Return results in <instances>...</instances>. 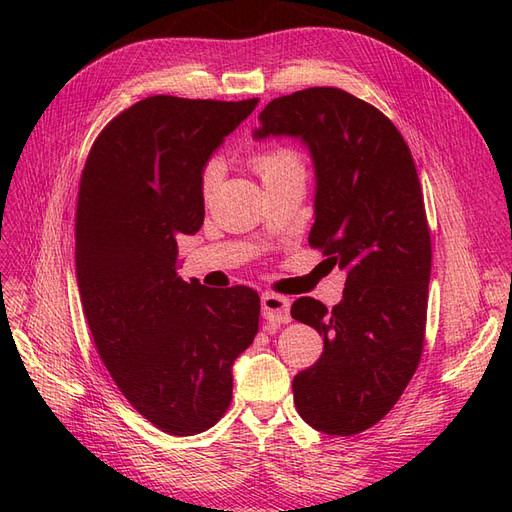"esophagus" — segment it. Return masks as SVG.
<instances>
[{
	"label": "esophagus",
	"mask_w": 512,
	"mask_h": 512,
	"mask_svg": "<svg viewBox=\"0 0 512 512\" xmlns=\"http://www.w3.org/2000/svg\"><path fill=\"white\" fill-rule=\"evenodd\" d=\"M260 309H262V318H267L269 322H277V324L290 322V301L282 297V294H275V292L262 294Z\"/></svg>",
	"instance_id": "obj_1"
}]
</instances>
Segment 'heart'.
Wrapping results in <instances>:
<instances>
[{
    "label": "heart",
    "mask_w": 512,
    "mask_h": 512,
    "mask_svg": "<svg viewBox=\"0 0 512 512\" xmlns=\"http://www.w3.org/2000/svg\"><path fill=\"white\" fill-rule=\"evenodd\" d=\"M254 166L262 179L284 175V173H290V170H303L299 156L290 149L262 151L254 158ZM218 179H220V162H209L205 173H203V194L205 196H209L213 192Z\"/></svg>",
    "instance_id": "b5f03b06"
}]
</instances>
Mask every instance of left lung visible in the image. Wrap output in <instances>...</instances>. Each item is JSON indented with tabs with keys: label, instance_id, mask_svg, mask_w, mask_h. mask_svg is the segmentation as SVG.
I'll return each mask as SVG.
<instances>
[{
	"label": "left lung",
	"instance_id": "left-lung-1",
	"mask_svg": "<svg viewBox=\"0 0 512 512\" xmlns=\"http://www.w3.org/2000/svg\"><path fill=\"white\" fill-rule=\"evenodd\" d=\"M258 119L256 141L290 136L307 147L309 245L346 273L333 309L292 303V318L324 337L320 359L292 380L294 406L316 431L354 436L389 414L423 352L431 239L412 153L389 117L335 87L275 98Z\"/></svg>",
	"mask_w": 512,
	"mask_h": 512
}]
</instances>
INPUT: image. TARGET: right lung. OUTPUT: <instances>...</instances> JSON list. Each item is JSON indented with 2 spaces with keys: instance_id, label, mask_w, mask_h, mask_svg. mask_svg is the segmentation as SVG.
Segmentation results:
<instances>
[{
  "instance_id": "1",
  "label": "right lung",
  "mask_w": 512,
  "mask_h": 512,
  "mask_svg": "<svg viewBox=\"0 0 512 512\" xmlns=\"http://www.w3.org/2000/svg\"><path fill=\"white\" fill-rule=\"evenodd\" d=\"M256 104L145 98L100 132L81 177L76 282L89 331L123 397L170 436L220 421L232 365L258 333L252 288L177 273L179 235L205 220V166Z\"/></svg>"
}]
</instances>
